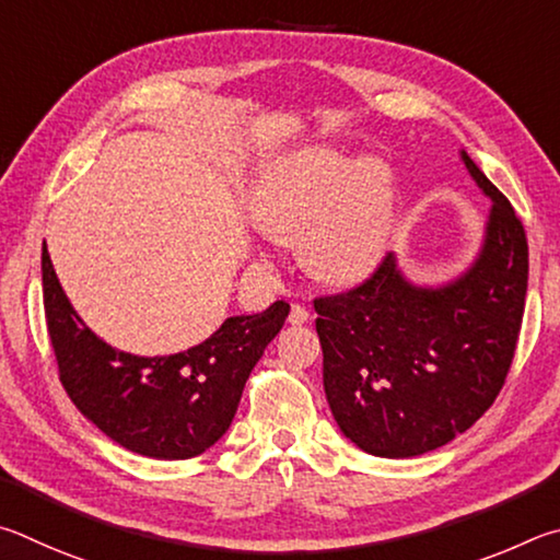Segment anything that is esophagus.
I'll use <instances>...</instances> for the list:
<instances>
[{
  "label": "esophagus",
  "instance_id": "esophagus-1",
  "mask_svg": "<svg viewBox=\"0 0 560 560\" xmlns=\"http://www.w3.org/2000/svg\"><path fill=\"white\" fill-rule=\"evenodd\" d=\"M288 319H290V325H305V322L310 319V312L302 305H292Z\"/></svg>",
  "mask_w": 560,
  "mask_h": 560
}]
</instances>
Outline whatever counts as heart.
<instances>
[{
    "label": "heart",
    "instance_id": "obj_1",
    "mask_svg": "<svg viewBox=\"0 0 560 560\" xmlns=\"http://www.w3.org/2000/svg\"><path fill=\"white\" fill-rule=\"evenodd\" d=\"M396 211L394 170L381 156L307 147L262 176L253 219L275 241L295 243L305 268L329 285L369 278L388 248Z\"/></svg>",
    "mask_w": 560,
    "mask_h": 560
}]
</instances>
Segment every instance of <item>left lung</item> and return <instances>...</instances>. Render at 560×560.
Returning a JSON list of instances; mask_svg holds the SVG:
<instances>
[{"mask_svg": "<svg viewBox=\"0 0 560 560\" xmlns=\"http://www.w3.org/2000/svg\"><path fill=\"white\" fill-rule=\"evenodd\" d=\"M492 199L475 262L438 288L410 282L388 253L369 280L317 298L325 394L351 443L376 457L447 445L494 404L524 317L528 243L512 203L459 152Z\"/></svg>", "mask_w": 560, "mask_h": 560, "instance_id": "1", "label": "left lung"}]
</instances>
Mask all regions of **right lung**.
Returning <instances> with one entry per match:
<instances>
[{"instance_id":"obj_1","label":"right lung","mask_w":560,"mask_h":560,"mask_svg":"<svg viewBox=\"0 0 560 560\" xmlns=\"http://www.w3.org/2000/svg\"><path fill=\"white\" fill-rule=\"evenodd\" d=\"M46 327L58 378L75 408L130 453L189 459L221 440L238 410L245 381L285 325L290 305L229 317L213 335L179 354L117 351L78 317L42 250Z\"/></svg>"}]
</instances>
